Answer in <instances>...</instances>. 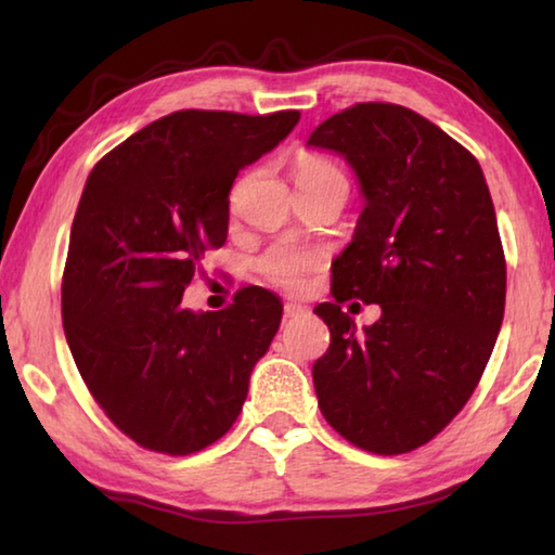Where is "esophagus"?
<instances>
[{"mask_svg":"<svg viewBox=\"0 0 555 555\" xmlns=\"http://www.w3.org/2000/svg\"><path fill=\"white\" fill-rule=\"evenodd\" d=\"M308 311L306 306H300V304H286L284 306V318H298V315H304Z\"/></svg>","mask_w":555,"mask_h":555,"instance_id":"34e87169","label":"esophagus"}]
</instances>
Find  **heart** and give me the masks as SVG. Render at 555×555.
<instances>
[{"mask_svg":"<svg viewBox=\"0 0 555 555\" xmlns=\"http://www.w3.org/2000/svg\"><path fill=\"white\" fill-rule=\"evenodd\" d=\"M327 181H343L347 178L343 168L337 166L333 158L321 154H304L296 158V183H327ZM323 257L315 249L294 247V244H274L264 255L257 259V271L264 276L269 284L284 286V288H298L304 286L306 276L313 269L321 267Z\"/></svg>","mask_w":555,"mask_h":555,"instance_id":"1","label":"heart"}]
</instances>
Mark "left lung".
Instances as JSON below:
<instances>
[{
	"label": "left lung",
	"mask_w": 555,
	"mask_h": 555,
	"mask_svg": "<svg viewBox=\"0 0 555 555\" xmlns=\"http://www.w3.org/2000/svg\"><path fill=\"white\" fill-rule=\"evenodd\" d=\"M308 146L345 156L364 195L333 264L335 304L315 306L331 327L313 364L318 406L352 446L409 453L473 397L502 327L506 261L490 188L463 144L391 102L337 112ZM350 297L383 308L362 334L341 311Z\"/></svg>",
	"instance_id": "left-lung-1"
}]
</instances>
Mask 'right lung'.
Here are the masks:
<instances>
[{
	"instance_id": "add662e5",
	"label": "right lung",
	"mask_w": 555,
	"mask_h": 555,
	"mask_svg": "<svg viewBox=\"0 0 555 555\" xmlns=\"http://www.w3.org/2000/svg\"><path fill=\"white\" fill-rule=\"evenodd\" d=\"M298 109H181L92 168L75 210L61 308L92 399L146 450L191 455L237 421L249 374L281 323L267 288L193 313L183 291L228 240L230 188L298 125Z\"/></svg>"
}]
</instances>
